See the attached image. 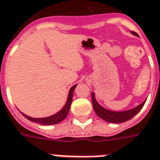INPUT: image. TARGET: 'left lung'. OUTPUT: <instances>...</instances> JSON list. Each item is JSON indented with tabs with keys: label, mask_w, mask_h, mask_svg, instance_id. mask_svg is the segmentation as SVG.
<instances>
[{
	"label": "left lung",
	"mask_w": 160,
	"mask_h": 160,
	"mask_svg": "<svg viewBox=\"0 0 160 160\" xmlns=\"http://www.w3.org/2000/svg\"><path fill=\"white\" fill-rule=\"evenodd\" d=\"M131 32L133 35H137L136 32ZM91 96H92L93 108L96 112V114L100 118L104 120L105 122H110V123H122V122H125L130 119H132L135 114L140 112V110L143 108L144 104L146 102V101H144L142 103H140L137 107L133 108L132 109H129V110L112 111L101 106L100 104L96 102L95 93L92 92Z\"/></svg>",
	"instance_id": "1"
}]
</instances>
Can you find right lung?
<instances>
[{
    "label": "right lung",
    "instance_id": "right-lung-1",
    "mask_svg": "<svg viewBox=\"0 0 160 160\" xmlns=\"http://www.w3.org/2000/svg\"><path fill=\"white\" fill-rule=\"evenodd\" d=\"M77 84L74 86H72L69 91V95H68L67 101H66V103L64 104V106L63 107V108L60 111H58V113H56L55 114H53L52 116H49V117H45V118H32L30 116H28L27 114H23L24 116L26 118L31 121V122H36V123H38V124H41V125H54V124H58L61 122L63 120L65 119V117L67 116L68 113H69V110H70V108H71V102H72V96H73V91H74L75 88H76Z\"/></svg>",
    "mask_w": 160,
    "mask_h": 160
}]
</instances>
